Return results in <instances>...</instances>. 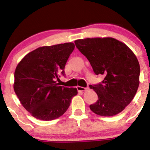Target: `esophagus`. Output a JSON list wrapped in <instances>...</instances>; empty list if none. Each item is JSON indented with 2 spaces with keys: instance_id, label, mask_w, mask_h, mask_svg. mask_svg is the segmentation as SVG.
<instances>
[{
  "instance_id": "obj_1",
  "label": "esophagus",
  "mask_w": 150,
  "mask_h": 150,
  "mask_svg": "<svg viewBox=\"0 0 150 150\" xmlns=\"http://www.w3.org/2000/svg\"><path fill=\"white\" fill-rule=\"evenodd\" d=\"M78 91H85L88 89V88H85V87H80V86H77L76 87Z\"/></svg>"
}]
</instances>
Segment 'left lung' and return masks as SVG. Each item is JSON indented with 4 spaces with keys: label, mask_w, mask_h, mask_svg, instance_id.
<instances>
[{
    "label": "left lung",
    "mask_w": 150,
    "mask_h": 150,
    "mask_svg": "<svg viewBox=\"0 0 150 150\" xmlns=\"http://www.w3.org/2000/svg\"><path fill=\"white\" fill-rule=\"evenodd\" d=\"M74 43L94 73L104 76L102 83L89 85L98 96L90 109L104 117L120 113L138 89L140 65L137 57L124 43L112 38H85Z\"/></svg>",
    "instance_id": "1"
}]
</instances>
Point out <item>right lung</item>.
<instances>
[{"label":"right lung","mask_w":150,"mask_h":150,"mask_svg":"<svg viewBox=\"0 0 150 150\" xmlns=\"http://www.w3.org/2000/svg\"><path fill=\"white\" fill-rule=\"evenodd\" d=\"M75 45L72 42L42 46L28 53L14 73L13 89L23 107L38 120L50 121L63 115L77 95L76 88L59 86L65 66Z\"/></svg>","instance_id":"1"}]
</instances>
